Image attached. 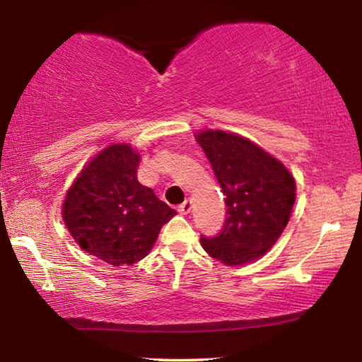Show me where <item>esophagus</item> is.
Here are the masks:
<instances>
[{
	"mask_svg": "<svg viewBox=\"0 0 362 362\" xmlns=\"http://www.w3.org/2000/svg\"><path fill=\"white\" fill-rule=\"evenodd\" d=\"M189 211H191V201L189 199H186L180 207H177V212H180V214H182V216L189 214Z\"/></svg>",
	"mask_w": 362,
	"mask_h": 362,
	"instance_id": "1",
	"label": "esophagus"
}]
</instances>
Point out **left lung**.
Instances as JSON below:
<instances>
[{
  "instance_id": "obj_1",
  "label": "left lung",
  "mask_w": 362,
  "mask_h": 362,
  "mask_svg": "<svg viewBox=\"0 0 362 362\" xmlns=\"http://www.w3.org/2000/svg\"><path fill=\"white\" fill-rule=\"evenodd\" d=\"M196 141L206 153L226 196V222L216 237L201 235V245L224 265L260 259L288 224L296 197L295 177L284 163L235 133L204 130Z\"/></svg>"
}]
</instances>
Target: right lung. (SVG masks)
I'll use <instances>...</instances> for the list:
<instances>
[{
    "label": "right lung",
    "mask_w": 362,
    "mask_h": 362,
    "mask_svg": "<svg viewBox=\"0 0 362 362\" xmlns=\"http://www.w3.org/2000/svg\"><path fill=\"white\" fill-rule=\"evenodd\" d=\"M140 153L115 143L92 158L67 189L64 224L88 254L113 267L148 255L176 211L138 182Z\"/></svg>",
    "instance_id": "1"
}]
</instances>
